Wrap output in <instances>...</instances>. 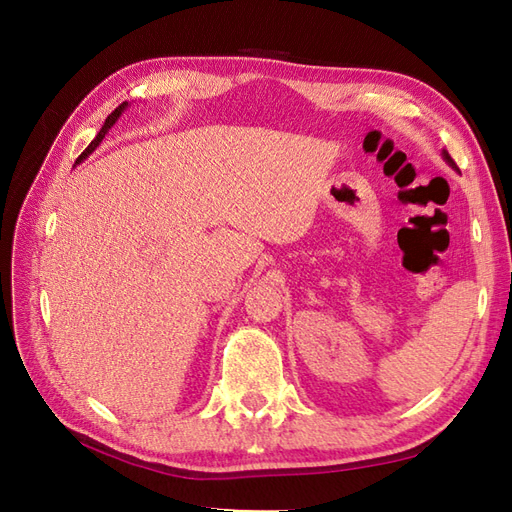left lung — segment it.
Instances as JSON below:
<instances>
[{"label":"left lung","mask_w":512,"mask_h":512,"mask_svg":"<svg viewBox=\"0 0 512 512\" xmlns=\"http://www.w3.org/2000/svg\"><path fill=\"white\" fill-rule=\"evenodd\" d=\"M442 158H444V162H446L448 166H451V168H455V170H457V164L453 162V158H451V156H448V151H446V149H442Z\"/></svg>","instance_id":"left-lung-1"}]
</instances>
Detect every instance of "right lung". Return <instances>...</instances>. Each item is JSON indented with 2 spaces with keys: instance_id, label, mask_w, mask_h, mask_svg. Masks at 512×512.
Returning a JSON list of instances; mask_svg holds the SVG:
<instances>
[{
  "instance_id": "1",
  "label": "right lung",
  "mask_w": 512,
  "mask_h": 512,
  "mask_svg": "<svg viewBox=\"0 0 512 512\" xmlns=\"http://www.w3.org/2000/svg\"><path fill=\"white\" fill-rule=\"evenodd\" d=\"M126 108H128V102H123V104H119L117 108H115V111L111 113V115H108L106 117V121H104V126L100 128V132L96 134V138H94V141H91L89 145H87V149L81 153V156L79 158H76V164H81L85 158H89V153H94L96 149H98V145L102 143V138L108 134V130H111L113 126H115V123L119 121V117H121V113L123 111H126Z\"/></svg>"
}]
</instances>
